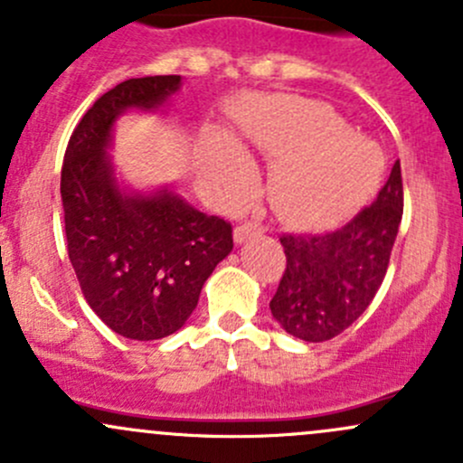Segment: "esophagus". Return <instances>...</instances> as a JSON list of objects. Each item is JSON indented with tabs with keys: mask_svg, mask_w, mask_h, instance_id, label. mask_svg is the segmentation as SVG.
<instances>
[{
	"mask_svg": "<svg viewBox=\"0 0 463 463\" xmlns=\"http://www.w3.org/2000/svg\"><path fill=\"white\" fill-rule=\"evenodd\" d=\"M261 226L260 223H252V222H244L235 228V244H244V241L250 240V237L260 235Z\"/></svg>",
	"mask_w": 463,
	"mask_h": 463,
	"instance_id": "obj_1",
	"label": "esophagus"
}]
</instances>
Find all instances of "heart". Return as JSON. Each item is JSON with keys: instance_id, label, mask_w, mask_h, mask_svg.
Returning a JSON list of instances; mask_svg holds the SVG:
<instances>
[{"instance_id": "b5f03b06", "label": "heart", "mask_w": 463, "mask_h": 463, "mask_svg": "<svg viewBox=\"0 0 463 463\" xmlns=\"http://www.w3.org/2000/svg\"><path fill=\"white\" fill-rule=\"evenodd\" d=\"M246 144L269 159L270 202L281 217L319 222L346 211L364 197L383 168L382 150L350 133L346 119L313 99H275L237 115ZM223 170L244 184L248 162L228 144H217Z\"/></svg>"}]
</instances>
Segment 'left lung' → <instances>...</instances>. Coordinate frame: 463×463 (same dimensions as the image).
<instances>
[{
	"instance_id": "left-lung-1",
	"label": "left lung",
	"mask_w": 463,
	"mask_h": 463,
	"mask_svg": "<svg viewBox=\"0 0 463 463\" xmlns=\"http://www.w3.org/2000/svg\"><path fill=\"white\" fill-rule=\"evenodd\" d=\"M403 215L402 166L371 206L328 232H284L286 270L275 297L272 317L286 333L304 342L337 337L371 306L377 295Z\"/></svg>"
}]
</instances>
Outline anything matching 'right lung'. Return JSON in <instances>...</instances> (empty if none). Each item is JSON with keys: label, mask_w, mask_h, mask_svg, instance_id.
Listing matches in <instances>:
<instances>
[{"label": "right lung", "mask_w": 463, "mask_h": 463, "mask_svg": "<svg viewBox=\"0 0 463 463\" xmlns=\"http://www.w3.org/2000/svg\"><path fill=\"white\" fill-rule=\"evenodd\" d=\"M179 86V75H155L104 92L72 130L61 166L68 257L81 293L110 330L137 342L177 333L232 250L223 219L170 188L142 194L117 184L109 155L117 117L162 109Z\"/></svg>", "instance_id": "obj_1"}]
</instances>
